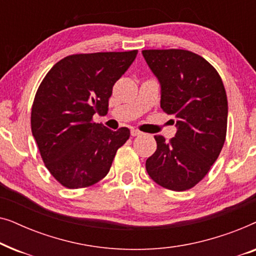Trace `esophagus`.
Returning a JSON list of instances; mask_svg holds the SVG:
<instances>
[{
  "label": "esophagus",
  "instance_id": "obj_1",
  "mask_svg": "<svg viewBox=\"0 0 256 256\" xmlns=\"http://www.w3.org/2000/svg\"><path fill=\"white\" fill-rule=\"evenodd\" d=\"M142 132H140V130H138V129H132L130 130V135L132 136H138V135H141Z\"/></svg>",
  "mask_w": 256,
  "mask_h": 256
}]
</instances>
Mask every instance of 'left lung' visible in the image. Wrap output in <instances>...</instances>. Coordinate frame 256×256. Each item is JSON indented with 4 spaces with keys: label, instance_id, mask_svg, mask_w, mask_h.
<instances>
[{
    "label": "left lung",
    "instance_id": "left-lung-1",
    "mask_svg": "<svg viewBox=\"0 0 256 256\" xmlns=\"http://www.w3.org/2000/svg\"><path fill=\"white\" fill-rule=\"evenodd\" d=\"M160 85V107L176 118L174 138L156 135V152L146 160V172L172 191L194 188L218 158L226 138V90L216 70L188 50H143ZM172 121V120H171Z\"/></svg>",
    "mask_w": 256,
    "mask_h": 256
}]
</instances>
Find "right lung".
<instances>
[{
    "label": "right lung",
    "instance_id": "1",
    "mask_svg": "<svg viewBox=\"0 0 256 256\" xmlns=\"http://www.w3.org/2000/svg\"><path fill=\"white\" fill-rule=\"evenodd\" d=\"M138 50L68 56L38 87L31 132L50 174L68 188H87L110 171L118 149L130 136L93 122L106 115L114 84L135 60Z\"/></svg>",
    "mask_w": 256,
    "mask_h": 256
}]
</instances>
